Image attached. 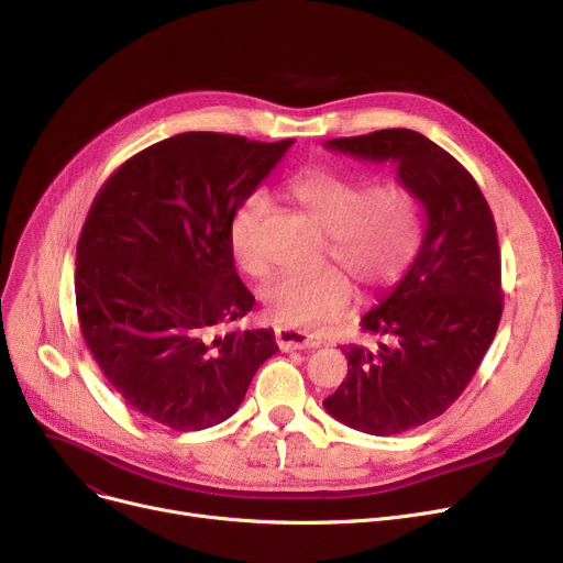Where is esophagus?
Masks as SVG:
<instances>
[{"label": "esophagus", "mask_w": 563, "mask_h": 563, "mask_svg": "<svg viewBox=\"0 0 563 563\" xmlns=\"http://www.w3.org/2000/svg\"><path fill=\"white\" fill-rule=\"evenodd\" d=\"M276 342L283 351H294V349H314L321 342L314 335H308L303 331H294V329H276Z\"/></svg>", "instance_id": "1"}]
</instances>
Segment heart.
Here are the masks:
<instances>
[{
    "mask_svg": "<svg viewBox=\"0 0 563 563\" xmlns=\"http://www.w3.org/2000/svg\"><path fill=\"white\" fill-rule=\"evenodd\" d=\"M287 194L329 234V253L369 294L393 287L420 249L416 196L399 183L365 189L358 177L329 168H306L287 183ZM269 200L255 191L230 217L228 244L242 272L262 276L266 255L262 225ZM353 283L335 266L319 274H285L262 291L266 314L291 329H317L344 317L353 301Z\"/></svg>",
    "mask_w": 563,
    "mask_h": 563,
    "instance_id": "heart-1",
    "label": "heart"
}]
</instances>
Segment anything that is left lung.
Segmentation results:
<instances>
[{"instance_id": "left-lung-1", "label": "left lung", "mask_w": 563, "mask_h": 563, "mask_svg": "<svg viewBox=\"0 0 563 563\" xmlns=\"http://www.w3.org/2000/svg\"><path fill=\"white\" fill-rule=\"evenodd\" d=\"M323 145L395 162L424 210L416 260L361 321L376 346H344L346 378L323 399L342 424L395 435L442 416L486 356L501 317L497 230L475 177L420 132L378 130Z\"/></svg>"}]
</instances>
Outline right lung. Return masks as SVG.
Returning <instances> with one entry per match:
<instances>
[{
    "instance_id": "obj_1",
    "label": "right lung",
    "mask_w": 563,
    "mask_h": 563,
    "mask_svg": "<svg viewBox=\"0 0 563 563\" xmlns=\"http://www.w3.org/2000/svg\"><path fill=\"white\" fill-rule=\"evenodd\" d=\"M236 134L185 132L130 157L98 191L77 244L79 329L139 416L200 431L240 408L272 329L217 333L251 312L230 217L289 151Z\"/></svg>"
}]
</instances>
